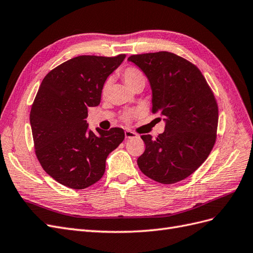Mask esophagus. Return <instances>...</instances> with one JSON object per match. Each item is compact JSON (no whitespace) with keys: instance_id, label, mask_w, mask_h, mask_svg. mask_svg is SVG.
<instances>
[{"instance_id":"1","label":"esophagus","mask_w":253,"mask_h":253,"mask_svg":"<svg viewBox=\"0 0 253 253\" xmlns=\"http://www.w3.org/2000/svg\"><path fill=\"white\" fill-rule=\"evenodd\" d=\"M125 136H126V138H127V139L137 138V137H138V135H137L134 132H132V131H129V129H126V131L125 132Z\"/></svg>"}]
</instances>
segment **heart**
Segmentation results:
<instances>
[{"mask_svg":"<svg viewBox=\"0 0 253 253\" xmlns=\"http://www.w3.org/2000/svg\"><path fill=\"white\" fill-rule=\"evenodd\" d=\"M122 78H124L125 82L126 83V85L131 89L134 86L138 85V84H143V85H144L145 81H147L144 74L139 70V68L133 67V66L126 68V70L122 72ZM109 86H110V80H108L104 83V85L102 87V93L103 94H105L106 91H108ZM128 118H129V114H126L125 116V119L127 120Z\"/></svg>","mask_w":253,"mask_h":253,"instance_id":"obj_1","label":"heart"}]
</instances>
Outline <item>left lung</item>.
Wrapping results in <instances>:
<instances>
[{
    "instance_id": "left-lung-1",
    "label": "left lung",
    "mask_w": 253,
    "mask_h": 253,
    "mask_svg": "<svg viewBox=\"0 0 253 253\" xmlns=\"http://www.w3.org/2000/svg\"><path fill=\"white\" fill-rule=\"evenodd\" d=\"M127 61L147 76L152 113L166 124L155 139L141 136L145 150L137 159L139 169L167 185L185 179L208 158L215 143L218 108L212 90L201 71L175 53H142Z\"/></svg>"
}]
</instances>
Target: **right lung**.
<instances>
[{"mask_svg":"<svg viewBox=\"0 0 253 253\" xmlns=\"http://www.w3.org/2000/svg\"><path fill=\"white\" fill-rule=\"evenodd\" d=\"M79 56L45 76L30 111L36 155L44 171L61 185L85 189L100 179L109 154L125 139L120 127L88 128L87 109L101 100L109 76L125 60Z\"/></svg>","mask_w":253,"mask_h":253,"instance_id":"right-lung-1","label":"right lung"}]
</instances>
